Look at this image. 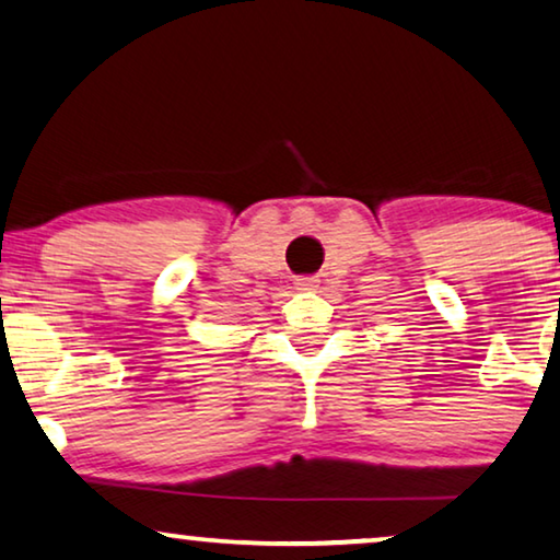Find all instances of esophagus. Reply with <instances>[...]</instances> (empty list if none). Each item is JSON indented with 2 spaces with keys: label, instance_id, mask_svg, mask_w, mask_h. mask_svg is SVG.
Returning a JSON list of instances; mask_svg holds the SVG:
<instances>
[{
  "label": "esophagus",
  "instance_id": "34e87169",
  "mask_svg": "<svg viewBox=\"0 0 560 560\" xmlns=\"http://www.w3.org/2000/svg\"><path fill=\"white\" fill-rule=\"evenodd\" d=\"M294 283H296L299 291H312V289L319 287V279H316V277H296Z\"/></svg>",
  "mask_w": 560,
  "mask_h": 560
}]
</instances>
